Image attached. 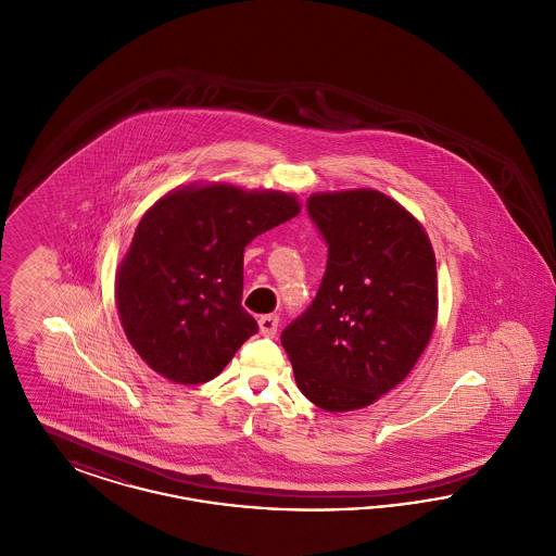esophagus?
<instances>
[{
  "instance_id": "obj_1",
  "label": "esophagus",
  "mask_w": 556,
  "mask_h": 556,
  "mask_svg": "<svg viewBox=\"0 0 556 556\" xmlns=\"http://www.w3.org/2000/svg\"><path fill=\"white\" fill-rule=\"evenodd\" d=\"M258 327H261V333L265 338H273L277 333V327H279V317L277 315H265L258 320Z\"/></svg>"
}]
</instances>
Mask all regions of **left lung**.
Here are the masks:
<instances>
[{
    "label": "left lung",
    "mask_w": 556,
    "mask_h": 556,
    "mask_svg": "<svg viewBox=\"0 0 556 556\" xmlns=\"http://www.w3.org/2000/svg\"><path fill=\"white\" fill-rule=\"evenodd\" d=\"M306 211L327 268L313 304L283 329L300 392L329 413L394 390L429 344L438 273L421 223L375 189L313 193Z\"/></svg>",
    "instance_id": "8db88e82"
}]
</instances>
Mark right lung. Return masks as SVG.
<instances>
[{
	"label": "right lung",
	"instance_id": "right-lung-1",
	"mask_svg": "<svg viewBox=\"0 0 556 556\" xmlns=\"http://www.w3.org/2000/svg\"><path fill=\"white\" fill-rule=\"evenodd\" d=\"M300 212L283 191L187 186L143 214L116 273L125 336L175 383H206L258 331L241 306L243 250Z\"/></svg>",
	"mask_w": 556,
	"mask_h": 556
}]
</instances>
